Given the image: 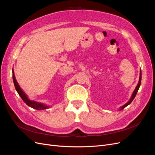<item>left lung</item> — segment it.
Returning a JSON list of instances; mask_svg holds the SVG:
<instances>
[{
  "label": "left lung",
  "instance_id": "1",
  "mask_svg": "<svg viewBox=\"0 0 155 155\" xmlns=\"http://www.w3.org/2000/svg\"><path fill=\"white\" fill-rule=\"evenodd\" d=\"M141 81H142V71H141V70H140L139 81H138V85H137V87H136V88H135V89H134V91H133V94H132V96H131V97H130V100H129L127 102L125 105H124L123 106H121V107L120 108V110L124 109L125 107H126L127 106L129 105L130 104V103L133 101V100L134 99V97H135L136 95H137V92H138V89H139V88H140V85H141Z\"/></svg>",
  "mask_w": 155,
  "mask_h": 155
}]
</instances>
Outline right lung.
<instances>
[{"instance_id":"obj_1","label":"right lung","mask_w":155,"mask_h":155,"mask_svg":"<svg viewBox=\"0 0 155 155\" xmlns=\"http://www.w3.org/2000/svg\"><path fill=\"white\" fill-rule=\"evenodd\" d=\"M12 73H13V83H14V85H15L16 91L18 92V95H19L21 96V97L22 98L23 101H24L27 105H28L29 107L33 108V109H36V110H44V109H48V108H50V106L46 105L45 104H43V103L37 102V101H35L34 100H30L28 97V96L26 94V93L22 90L19 85H18V82L17 81L15 77V74H14L13 69L12 70Z\"/></svg>"}]
</instances>
